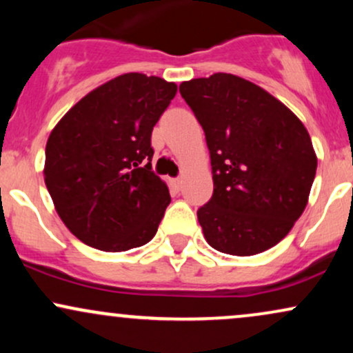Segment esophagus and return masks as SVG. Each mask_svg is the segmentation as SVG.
I'll return each instance as SVG.
<instances>
[{
	"label": "esophagus",
	"mask_w": 353,
	"mask_h": 353,
	"mask_svg": "<svg viewBox=\"0 0 353 353\" xmlns=\"http://www.w3.org/2000/svg\"><path fill=\"white\" fill-rule=\"evenodd\" d=\"M181 179L179 177H176V179H171V184H172V188L176 189V190H179V188H181Z\"/></svg>",
	"instance_id": "34e87169"
}]
</instances>
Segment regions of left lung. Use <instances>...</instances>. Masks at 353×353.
<instances>
[{"label": "left lung", "instance_id": "8db88e82", "mask_svg": "<svg viewBox=\"0 0 353 353\" xmlns=\"http://www.w3.org/2000/svg\"><path fill=\"white\" fill-rule=\"evenodd\" d=\"M205 132L214 194L197 210L219 252L255 255L282 241L302 216L317 156L302 121L257 84L228 72L179 86Z\"/></svg>", "mask_w": 353, "mask_h": 353}]
</instances>
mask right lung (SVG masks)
<instances>
[{"label":"right lung","instance_id":"1","mask_svg":"<svg viewBox=\"0 0 353 353\" xmlns=\"http://www.w3.org/2000/svg\"><path fill=\"white\" fill-rule=\"evenodd\" d=\"M174 83L128 72L92 89L54 125L44 182L61 221L86 245L124 252L156 236L169 189L152 172V128Z\"/></svg>","mask_w":353,"mask_h":353}]
</instances>
